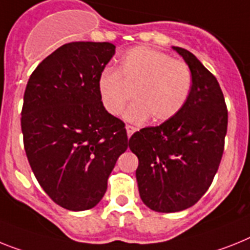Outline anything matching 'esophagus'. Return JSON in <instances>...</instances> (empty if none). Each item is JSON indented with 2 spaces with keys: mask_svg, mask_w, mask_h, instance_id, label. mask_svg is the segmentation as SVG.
I'll list each match as a JSON object with an SVG mask.
<instances>
[{
  "mask_svg": "<svg viewBox=\"0 0 250 250\" xmlns=\"http://www.w3.org/2000/svg\"><path fill=\"white\" fill-rule=\"evenodd\" d=\"M125 131H127V136H128L129 138L133 135V132H136V128L135 127H132V125H125Z\"/></svg>",
  "mask_w": 250,
  "mask_h": 250,
  "instance_id": "34e87169",
  "label": "esophagus"
}]
</instances>
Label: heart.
I'll use <instances>...</instances> for the list:
<instances>
[{
	"label": "heart",
	"instance_id": "obj_1",
	"mask_svg": "<svg viewBox=\"0 0 250 250\" xmlns=\"http://www.w3.org/2000/svg\"><path fill=\"white\" fill-rule=\"evenodd\" d=\"M190 86L192 73L183 61L147 47L127 52L119 72L106 68L98 79L103 105L112 115L123 112L133 90L136 102L125 115L132 123H144L150 117L154 123H163L175 117L186 104Z\"/></svg>",
	"mask_w": 250,
	"mask_h": 250
}]
</instances>
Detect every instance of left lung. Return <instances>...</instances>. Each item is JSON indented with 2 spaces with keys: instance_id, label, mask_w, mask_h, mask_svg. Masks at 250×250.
<instances>
[{
  "instance_id": "8db88e82",
  "label": "left lung",
  "mask_w": 250,
  "mask_h": 250,
  "mask_svg": "<svg viewBox=\"0 0 250 250\" xmlns=\"http://www.w3.org/2000/svg\"><path fill=\"white\" fill-rule=\"evenodd\" d=\"M192 73L186 104L175 117L142 128L129 138L138 157L142 202L156 212L192 207L207 192L219 169L228 131V110L219 83L189 50L173 47Z\"/></svg>"
}]
</instances>
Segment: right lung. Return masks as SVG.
Instances as JSON below:
<instances>
[{"mask_svg":"<svg viewBox=\"0 0 250 250\" xmlns=\"http://www.w3.org/2000/svg\"><path fill=\"white\" fill-rule=\"evenodd\" d=\"M112 43L64 44L31 73L21 131L31 170L48 196L70 211L95 207L127 147L125 123L103 105L98 79Z\"/></svg>","mask_w":250,"mask_h":250,"instance_id":"add662e5","label":"right lung"}]
</instances>
